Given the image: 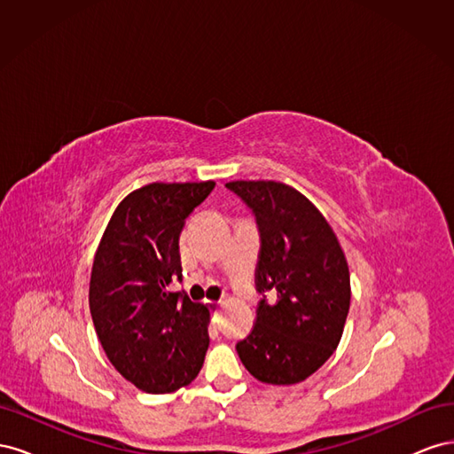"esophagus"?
Here are the masks:
<instances>
[{"label": "esophagus", "instance_id": "obj_1", "mask_svg": "<svg viewBox=\"0 0 454 454\" xmlns=\"http://www.w3.org/2000/svg\"><path fill=\"white\" fill-rule=\"evenodd\" d=\"M219 305H222V303H212V301H208V303H206V307H208V310H210L212 322L219 320Z\"/></svg>", "mask_w": 454, "mask_h": 454}]
</instances>
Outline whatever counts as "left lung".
Returning <instances> with one entry per match:
<instances>
[{
	"instance_id": "8db88e82",
	"label": "left lung",
	"mask_w": 454,
	"mask_h": 454,
	"mask_svg": "<svg viewBox=\"0 0 454 454\" xmlns=\"http://www.w3.org/2000/svg\"><path fill=\"white\" fill-rule=\"evenodd\" d=\"M255 214L261 250L255 287L263 295L240 362L267 384H295L318 371L342 337L350 309V270L322 212L280 182H229ZM270 296V304L266 297Z\"/></svg>"
}]
</instances>
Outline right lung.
I'll use <instances>...</instances> for the list:
<instances>
[{"mask_svg": "<svg viewBox=\"0 0 454 454\" xmlns=\"http://www.w3.org/2000/svg\"><path fill=\"white\" fill-rule=\"evenodd\" d=\"M214 185L157 182L132 191L96 250L89 287L96 335L107 360L142 392H176L204 364L210 312L167 286L182 280V229Z\"/></svg>", "mask_w": 454, "mask_h": 454, "instance_id": "add662e5", "label": "right lung"}]
</instances>
